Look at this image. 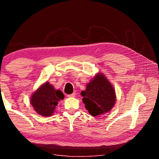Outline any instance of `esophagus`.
Listing matches in <instances>:
<instances>
[{
	"label": "esophagus",
	"mask_w": 159,
	"mask_h": 159,
	"mask_svg": "<svg viewBox=\"0 0 159 159\" xmlns=\"http://www.w3.org/2000/svg\"><path fill=\"white\" fill-rule=\"evenodd\" d=\"M75 95H76V93H73L72 94H70V95H67V97H68V98H74Z\"/></svg>",
	"instance_id": "obj_1"
}]
</instances>
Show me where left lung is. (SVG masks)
I'll list each match as a JSON object with an SVG mask.
<instances>
[{
  "mask_svg": "<svg viewBox=\"0 0 159 159\" xmlns=\"http://www.w3.org/2000/svg\"><path fill=\"white\" fill-rule=\"evenodd\" d=\"M80 94L83 97V102L85 109L93 116L109 112L116 100L114 87L101 73L95 75L86 85L85 90Z\"/></svg>",
  "mask_w": 159,
  "mask_h": 159,
  "instance_id": "obj_1",
  "label": "left lung"
}]
</instances>
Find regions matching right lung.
I'll use <instances>...</instances> for the list:
<instances>
[{
	"label": "right lung",
	"instance_id": "add662e5",
	"mask_svg": "<svg viewBox=\"0 0 159 159\" xmlns=\"http://www.w3.org/2000/svg\"><path fill=\"white\" fill-rule=\"evenodd\" d=\"M64 95L60 90H56L46 82L38 88L31 97V104L36 112L45 117L50 116L55 110L58 102Z\"/></svg>",
	"mask_w": 159,
	"mask_h": 159
}]
</instances>
